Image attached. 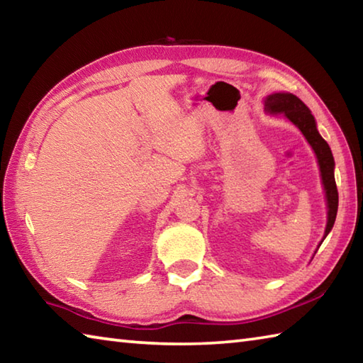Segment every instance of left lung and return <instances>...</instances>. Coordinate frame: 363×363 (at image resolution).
Wrapping results in <instances>:
<instances>
[{
    "label": "left lung",
    "instance_id": "left-lung-1",
    "mask_svg": "<svg viewBox=\"0 0 363 363\" xmlns=\"http://www.w3.org/2000/svg\"><path fill=\"white\" fill-rule=\"evenodd\" d=\"M265 109L269 113H285L293 125L299 128L301 133L304 134L307 142L311 143L315 154H317L323 186L326 190V199H328V225L325 230V237L330 233L334 226V221L337 217V207H338V191L337 184L334 177V156L330 152L328 142L323 138L317 129V123H315L313 115L311 113L309 107H307L301 99L291 94H273L265 98ZM323 237V240H325Z\"/></svg>",
    "mask_w": 363,
    "mask_h": 363
}]
</instances>
